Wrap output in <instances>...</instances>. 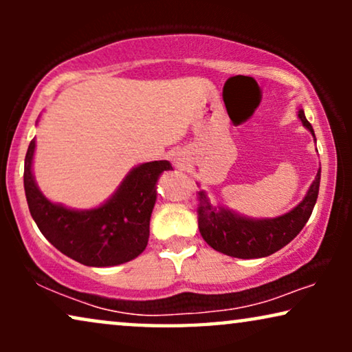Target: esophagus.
Instances as JSON below:
<instances>
[{
	"instance_id": "34e87169",
	"label": "esophagus",
	"mask_w": 352,
	"mask_h": 352,
	"mask_svg": "<svg viewBox=\"0 0 352 352\" xmlns=\"http://www.w3.org/2000/svg\"><path fill=\"white\" fill-rule=\"evenodd\" d=\"M175 162H176V163H179V158H177V157H175Z\"/></svg>"
}]
</instances>
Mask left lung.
<instances>
[{"label":"left lung","instance_id":"8db88e82","mask_svg":"<svg viewBox=\"0 0 352 352\" xmlns=\"http://www.w3.org/2000/svg\"><path fill=\"white\" fill-rule=\"evenodd\" d=\"M298 118L302 126L309 129L314 136V129L306 120L305 110L298 109ZM320 186V168L316 179L309 186L305 199L288 213L277 218H248L239 214L237 211L229 210L228 206L216 205L210 200L205 190L199 192V229L201 237L216 252L228 256L240 259L264 258L278 252L290 243L301 229L305 228L307 219L311 218L312 210L319 195Z\"/></svg>","mask_w":352,"mask_h":352}]
</instances>
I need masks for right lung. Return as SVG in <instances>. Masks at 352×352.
Here are the masks:
<instances>
[{
	"mask_svg": "<svg viewBox=\"0 0 352 352\" xmlns=\"http://www.w3.org/2000/svg\"><path fill=\"white\" fill-rule=\"evenodd\" d=\"M36 141L25 155L23 187L28 210L51 245L75 261L91 267H109L138 258L147 247L148 226L157 200V182L173 170L166 160L134 166L102 205L91 210L67 208L47 200L33 176Z\"/></svg>",
	"mask_w": 352,
	"mask_h": 352,
	"instance_id": "add662e5",
	"label": "right lung"
}]
</instances>
